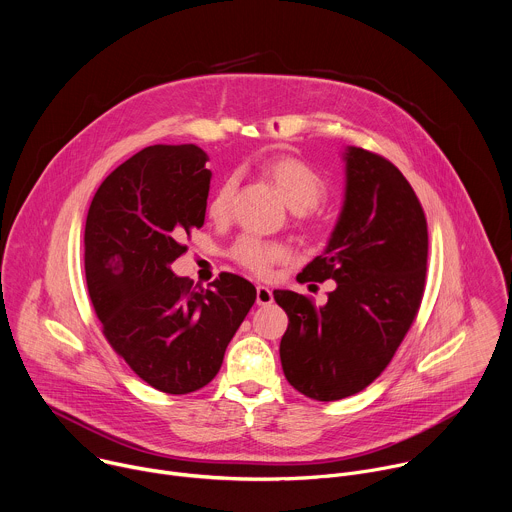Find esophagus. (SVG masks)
I'll list each match as a JSON object with an SVG mask.
<instances>
[{"label":"esophagus","instance_id":"obj_1","mask_svg":"<svg viewBox=\"0 0 512 512\" xmlns=\"http://www.w3.org/2000/svg\"><path fill=\"white\" fill-rule=\"evenodd\" d=\"M273 302V291L267 285H257V304L269 306Z\"/></svg>","mask_w":512,"mask_h":512}]
</instances>
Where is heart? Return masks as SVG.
Masks as SVG:
<instances>
[{
	"label": "heart",
	"instance_id": "1",
	"mask_svg": "<svg viewBox=\"0 0 512 512\" xmlns=\"http://www.w3.org/2000/svg\"><path fill=\"white\" fill-rule=\"evenodd\" d=\"M261 172L275 186V190L281 194L285 204L296 212H306L314 208L326 196V184L322 176L298 158H289V156L271 158L261 164ZM235 188H237V178L229 176L214 192L208 204V212L214 221H225L229 216ZM285 255H287V249L283 245L273 241H261L255 237L241 239L233 249L235 261L255 275L269 273V269L275 263L283 261Z\"/></svg>",
	"mask_w": 512,
	"mask_h": 512
}]
</instances>
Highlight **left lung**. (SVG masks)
Instances as JSON below:
<instances>
[{
  "label": "left lung",
  "instance_id": "obj_1",
  "mask_svg": "<svg viewBox=\"0 0 512 512\" xmlns=\"http://www.w3.org/2000/svg\"><path fill=\"white\" fill-rule=\"evenodd\" d=\"M344 202L322 255L300 283L334 279L324 306L289 289L273 298L289 324L279 344L289 385L316 401L369 387L411 328L425 287L427 223L405 176L385 158L348 145Z\"/></svg>",
  "mask_w": 512,
  "mask_h": 512
}]
</instances>
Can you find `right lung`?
<instances>
[{"instance_id": "add662e5", "label": "right lung", "mask_w": 512, "mask_h": 512, "mask_svg": "<svg viewBox=\"0 0 512 512\" xmlns=\"http://www.w3.org/2000/svg\"><path fill=\"white\" fill-rule=\"evenodd\" d=\"M206 162L194 143L150 145L105 178L87 214L85 273L103 334L139 379L170 395L216 377L257 298L235 273L202 289L170 267L204 225Z\"/></svg>"}]
</instances>
